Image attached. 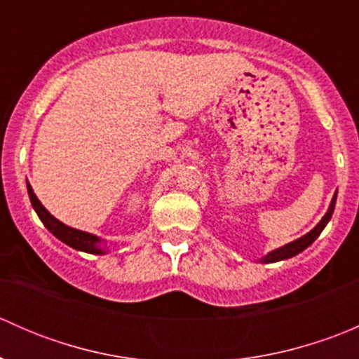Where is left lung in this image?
Masks as SVG:
<instances>
[{
  "instance_id": "8db88e82",
  "label": "left lung",
  "mask_w": 359,
  "mask_h": 359,
  "mask_svg": "<svg viewBox=\"0 0 359 359\" xmlns=\"http://www.w3.org/2000/svg\"><path fill=\"white\" fill-rule=\"evenodd\" d=\"M335 200H337V193H335L334 200H332V203H330V208H328V212L325 213L323 219L320 220V224H318V226L314 227V229L311 231V233H307L306 236L299 238V240L292 241V243L285 245V247H281V248H278V250H273V252L267 253V255L264 257L262 262H266V264L278 262V260L290 259V257H295L297 253L304 252V250H306L307 247H309V245L313 243V241L316 240L318 236H320L321 231H323V229H325V226H327V224H328V220L332 219V213H334V208H335Z\"/></svg>"
}]
</instances>
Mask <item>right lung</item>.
<instances>
[{"instance_id": "right-lung-1", "label": "right lung", "mask_w": 359, "mask_h": 359, "mask_svg": "<svg viewBox=\"0 0 359 359\" xmlns=\"http://www.w3.org/2000/svg\"><path fill=\"white\" fill-rule=\"evenodd\" d=\"M27 193H29V198H31L32 208L36 210V213H38V217L41 219V222L45 224V227L53 234V236L59 238L60 241H64V243L69 245V247L81 250V252L106 253L102 250V247H99L100 238L93 236V234L90 233H85V231L72 229V227H69L66 224L60 222V220H57L53 215H50V212L41 205V203H39L38 198H36L34 191H32V187L29 186V184H27Z\"/></svg>"}]
</instances>
